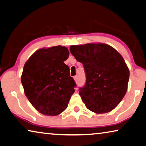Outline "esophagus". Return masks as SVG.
Returning a JSON list of instances; mask_svg holds the SVG:
<instances>
[{"instance_id": "1", "label": "esophagus", "mask_w": 146, "mask_h": 146, "mask_svg": "<svg viewBox=\"0 0 146 146\" xmlns=\"http://www.w3.org/2000/svg\"><path fill=\"white\" fill-rule=\"evenodd\" d=\"M74 80H75V81L77 82L78 80V76H75V77H73Z\"/></svg>"}]
</instances>
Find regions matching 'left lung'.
<instances>
[{
	"label": "left lung",
	"mask_w": 146,
	"mask_h": 146,
	"mask_svg": "<svg viewBox=\"0 0 146 146\" xmlns=\"http://www.w3.org/2000/svg\"><path fill=\"white\" fill-rule=\"evenodd\" d=\"M70 52L84 66L86 80L79 94L86 108L96 114L114 109L128 86L129 70L123 58L112 47L100 43L71 45Z\"/></svg>",
	"instance_id": "1"
}]
</instances>
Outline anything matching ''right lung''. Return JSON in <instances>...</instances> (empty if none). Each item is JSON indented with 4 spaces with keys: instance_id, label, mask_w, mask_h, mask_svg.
<instances>
[{
    "instance_id": "add662e5",
    "label": "right lung",
    "mask_w": 146,
    "mask_h": 146,
    "mask_svg": "<svg viewBox=\"0 0 146 146\" xmlns=\"http://www.w3.org/2000/svg\"><path fill=\"white\" fill-rule=\"evenodd\" d=\"M68 48H40L26 62L21 75L25 96L39 112L56 115L68 107L76 84L70 77Z\"/></svg>"
}]
</instances>
